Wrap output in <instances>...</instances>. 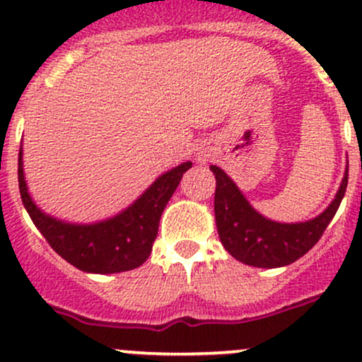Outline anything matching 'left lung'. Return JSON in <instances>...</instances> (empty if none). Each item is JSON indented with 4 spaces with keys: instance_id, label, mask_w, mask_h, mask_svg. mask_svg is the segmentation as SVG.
Masks as SVG:
<instances>
[{
    "instance_id": "obj_1",
    "label": "left lung",
    "mask_w": 362,
    "mask_h": 362,
    "mask_svg": "<svg viewBox=\"0 0 362 362\" xmlns=\"http://www.w3.org/2000/svg\"><path fill=\"white\" fill-rule=\"evenodd\" d=\"M210 168L216 178L215 220L223 248L235 260L262 269L284 267L303 257L332 222L349 182L345 171L333 203L319 216L300 223H279L253 210L226 171L218 166Z\"/></svg>"
}]
</instances>
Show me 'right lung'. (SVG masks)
Listing matches in <instances>:
<instances>
[{
    "label": "right lung",
    "instance_id": "obj_1",
    "mask_svg": "<svg viewBox=\"0 0 362 362\" xmlns=\"http://www.w3.org/2000/svg\"><path fill=\"white\" fill-rule=\"evenodd\" d=\"M191 166L192 163L187 161L166 171L119 215L88 226L57 220L34 204L22 168V147L18 151V189L34 226L64 260L79 271L114 274L140 267L149 258L161 213L180 184L182 175Z\"/></svg>",
    "mask_w": 362,
    "mask_h": 362
}]
</instances>
